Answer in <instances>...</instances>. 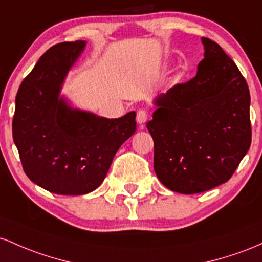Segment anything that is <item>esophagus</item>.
<instances>
[{
  "mask_svg": "<svg viewBox=\"0 0 262 262\" xmlns=\"http://www.w3.org/2000/svg\"><path fill=\"white\" fill-rule=\"evenodd\" d=\"M147 119H148V114H147L146 110H139V111H137L136 121L139 122L140 125L145 123L147 121Z\"/></svg>",
  "mask_w": 262,
  "mask_h": 262,
  "instance_id": "obj_1",
  "label": "esophagus"
}]
</instances>
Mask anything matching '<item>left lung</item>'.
Here are the masks:
<instances>
[{"mask_svg": "<svg viewBox=\"0 0 262 262\" xmlns=\"http://www.w3.org/2000/svg\"><path fill=\"white\" fill-rule=\"evenodd\" d=\"M202 43L196 75L158 95L147 122L157 178L182 194L228 182L251 143L246 80L219 44L204 37Z\"/></svg>", "mask_w": 262, "mask_h": 262, "instance_id": "1", "label": "left lung"}]
</instances>
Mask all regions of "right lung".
<instances>
[{"mask_svg":"<svg viewBox=\"0 0 262 262\" xmlns=\"http://www.w3.org/2000/svg\"><path fill=\"white\" fill-rule=\"evenodd\" d=\"M85 40L49 48L16 96L12 132L27 177L63 195L93 192L104 182L114 156L136 131V113L106 119L74 108L61 88L84 52Z\"/></svg>","mask_w":262,"mask_h":262,"instance_id":"add662e5","label":"right lung"}]
</instances>
